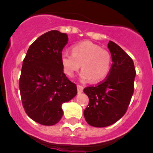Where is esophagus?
Wrapping results in <instances>:
<instances>
[{"instance_id": "1", "label": "esophagus", "mask_w": 153, "mask_h": 153, "mask_svg": "<svg viewBox=\"0 0 153 153\" xmlns=\"http://www.w3.org/2000/svg\"><path fill=\"white\" fill-rule=\"evenodd\" d=\"M77 91H78V93H82L83 91V87L82 86L79 85H77Z\"/></svg>"}]
</instances>
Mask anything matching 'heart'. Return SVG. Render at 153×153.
<instances>
[{"mask_svg": "<svg viewBox=\"0 0 153 153\" xmlns=\"http://www.w3.org/2000/svg\"><path fill=\"white\" fill-rule=\"evenodd\" d=\"M60 62L64 73L73 77L82 65L80 79L99 82L109 74L111 67L110 53L91 41H83L73 45L72 53H61Z\"/></svg>", "mask_w": 153, "mask_h": 153, "instance_id": "heart-1", "label": "heart"}]
</instances>
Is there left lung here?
<instances>
[{
  "label": "left lung",
  "instance_id": "left-lung-1",
  "mask_svg": "<svg viewBox=\"0 0 153 153\" xmlns=\"http://www.w3.org/2000/svg\"><path fill=\"white\" fill-rule=\"evenodd\" d=\"M108 47L113 63L107 78L98 85L83 91L89 98L85 119L96 127H108L119 121L125 114L134 91L133 59L114 42L109 41Z\"/></svg>",
  "mask_w": 153,
  "mask_h": 153
}]
</instances>
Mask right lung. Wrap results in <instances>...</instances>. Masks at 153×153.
<instances>
[{"mask_svg": "<svg viewBox=\"0 0 153 153\" xmlns=\"http://www.w3.org/2000/svg\"><path fill=\"white\" fill-rule=\"evenodd\" d=\"M67 34L52 30L39 37L23 61L19 87L23 106L32 120L51 126L63 115L62 105L77 94L76 84L63 73L60 56Z\"/></svg>", "mask_w": 153, "mask_h": 153, "instance_id": "right-lung-1", "label": "right lung"}]
</instances>
